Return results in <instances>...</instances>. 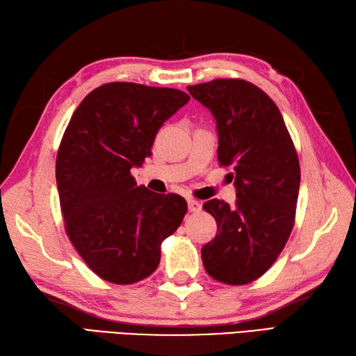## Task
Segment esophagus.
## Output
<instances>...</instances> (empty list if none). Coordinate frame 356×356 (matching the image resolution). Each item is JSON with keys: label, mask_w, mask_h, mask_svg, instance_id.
<instances>
[{"label": "esophagus", "mask_w": 356, "mask_h": 356, "mask_svg": "<svg viewBox=\"0 0 356 356\" xmlns=\"http://www.w3.org/2000/svg\"><path fill=\"white\" fill-rule=\"evenodd\" d=\"M188 211H190V213H200L202 203L195 199H188Z\"/></svg>", "instance_id": "1"}]
</instances>
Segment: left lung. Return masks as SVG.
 Here are the masks:
<instances>
[{"instance_id":"left-lung-1","label":"left lung","mask_w":356,"mask_h":356,"mask_svg":"<svg viewBox=\"0 0 356 356\" xmlns=\"http://www.w3.org/2000/svg\"><path fill=\"white\" fill-rule=\"evenodd\" d=\"M213 113L217 159L231 166L236 207L218 199L203 203L216 218V237L202 248L208 274L225 284L261 277L291 236L300 190V162L275 102L243 79H214L186 87Z\"/></svg>"}]
</instances>
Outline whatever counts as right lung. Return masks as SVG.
Returning <instances> with one entry per match:
<instances>
[{
  "label": "right lung",
  "mask_w": 356,
  "mask_h": 356,
  "mask_svg": "<svg viewBox=\"0 0 356 356\" xmlns=\"http://www.w3.org/2000/svg\"><path fill=\"white\" fill-rule=\"evenodd\" d=\"M188 101L182 90L110 82L84 97L65 128L56 156L65 232L105 282L153 274L162 241L184 220V197L138 186L130 170L151 156L159 128Z\"/></svg>",
  "instance_id": "obj_1"
}]
</instances>
